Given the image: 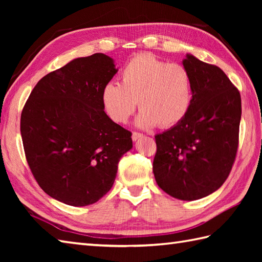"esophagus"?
Masks as SVG:
<instances>
[{
  "label": "esophagus",
  "mask_w": 262,
  "mask_h": 262,
  "mask_svg": "<svg viewBox=\"0 0 262 262\" xmlns=\"http://www.w3.org/2000/svg\"><path fill=\"white\" fill-rule=\"evenodd\" d=\"M141 137H143V134H141V133H136V132H134L132 134V138H133V141L134 142H136L137 140H140Z\"/></svg>",
  "instance_id": "1"
}]
</instances>
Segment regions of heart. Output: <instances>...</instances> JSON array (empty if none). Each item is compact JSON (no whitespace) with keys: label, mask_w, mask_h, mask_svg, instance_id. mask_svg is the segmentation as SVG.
Returning a JSON list of instances; mask_svg holds the SVG:
<instances>
[{"label":"heart","mask_w":262,"mask_h":262,"mask_svg":"<svg viewBox=\"0 0 262 262\" xmlns=\"http://www.w3.org/2000/svg\"><path fill=\"white\" fill-rule=\"evenodd\" d=\"M103 109L111 119L124 124L137 105L142 109L136 125L171 128L186 118L192 104V79L185 66L168 63L152 54H140L120 73V83L108 82L102 89Z\"/></svg>","instance_id":"b5f03b06"}]
</instances>
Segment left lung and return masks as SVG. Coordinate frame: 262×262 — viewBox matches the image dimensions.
Returning <instances> with one entry per match:
<instances>
[{"label": "left lung", "mask_w": 262, "mask_h": 262, "mask_svg": "<svg viewBox=\"0 0 262 262\" xmlns=\"http://www.w3.org/2000/svg\"><path fill=\"white\" fill-rule=\"evenodd\" d=\"M192 104L179 125L155 136L153 173L159 187L180 200H197L221 188L235 160L241 96L220 68L187 54Z\"/></svg>", "instance_id": "1"}]
</instances>
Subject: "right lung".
I'll list each match as a JSON object with an SVG mask.
<instances>
[{
    "label": "right lung",
    "instance_id": "obj_1",
    "mask_svg": "<svg viewBox=\"0 0 262 262\" xmlns=\"http://www.w3.org/2000/svg\"><path fill=\"white\" fill-rule=\"evenodd\" d=\"M118 72L97 53L43 76L21 114L27 162L48 196L75 207L97 203L113 187L132 133L104 113L101 92Z\"/></svg>",
    "mask_w": 262,
    "mask_h": 262
}]
</instances>
